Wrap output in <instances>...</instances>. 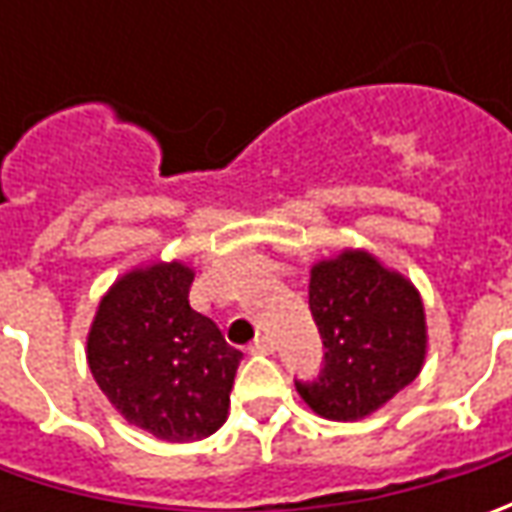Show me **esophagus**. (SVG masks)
I'll use <instances>...</instances> for the list:
<instances>
[{"instance_id":"1","label":"esophagus","mask_w":512,"mask_h":512,"mask_svg":"<svg viewBox=\"0 0 512 512\" xmlns=\"http://www.w3.org/2000/svg\"><path fill=\"white\" fill-rule=\"evenodd\" d=\"M273 350H276V344H273L270 336H259V339L247 344V353H256V356H270Z\"/></svg>"}]
</instances>
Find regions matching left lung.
Instances as JSON below:
<instances>
[{
  "mask_svg": "<svg viewBox=\"0 0 512 512\" xmlns=\"http://www.w3.org/2000/svg\"><path fill=\"white\" fill-rule=\"evenodd\" d=\"M310 313L325 364L319 379L296 382V390L313 413L359 422L419 376L427 353L422 296L367 250L313 265Z\"/></svg>",
  "mask_w": 512,
  "mask_h": 512,
  "instance_id": "1",
  "label": "left lung"
}]
</instances>
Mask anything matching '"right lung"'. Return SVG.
Segmentation results:
<instances>
[{"instance_id":"add662e5","label":"right lung","mask_w":512,"mask_h":512,"mask_svg":"<svg viewBox=\"0 0 512 512\" xmlns=\"http://www.w3.org/2000/svg\"><path fill=\"white\" fill-rule=\"evenodd\" d=\"M193 270L153 262L125 273L102 296L88 333L99 390L130 424L162 442H196L227 419L242 350L196 313Z\"/></svg>"}]
</instances>
